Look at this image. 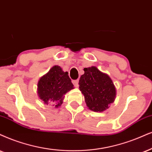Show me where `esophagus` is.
I'll return each instance as SVG.
<instances>
[{"label": "esophagus", "mask_w": 152, "mask_h": 152, "mask_svg": "<svg viewBox=\"0 0 152 152\" xmlns=\"http://www.w3.org/2000/svg\"><path fill=\"white\" fill-rule=\"evenodd\" d=\"M72 83L73 84H74V86H75V87H78V80H72Z\"/></svg>", "instance_id": "obj_1"}]
</instances>
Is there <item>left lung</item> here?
<instances>
[{
    "instance_id": "8db88e82",
    "label": "left lung",
    "mask_w": 152,
    "mask_h": 152,
    "mask_svg": "<svg viewBox=\"0 0 152 152\" xmlns=\"http://www.w3.org/2000/svg\"><path fill=\"white\" fill-rule=\"evenodd\" d=\"M84 74L79 80V89L85 97L88 109L102 112L114 102L116 88L108 75L96 66L84 68Z\"/></svg>"
}]
</instances>
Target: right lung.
<instances>
[{
    "label": "right lung",
    "instance_id": "right-lung-1",
    "mask_svg": "<svg viewBox=\"0 0 152 152\" xmlns=\"http://www.w3.org/2000/svg\"><path fill=\"white\" fill-rule=\"evenodd\" d=\"M74 89L68 72H63L60 66L55 65L38 83V95L45 104H53L58 108L63 102L64 95Z\"/></svg>",
    "mask_w": 152,
    "mask_h": 152
}]
</instances>
